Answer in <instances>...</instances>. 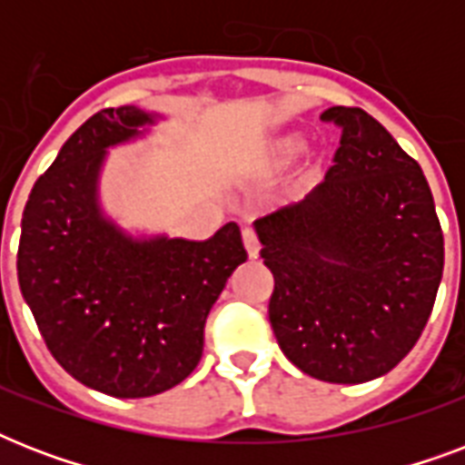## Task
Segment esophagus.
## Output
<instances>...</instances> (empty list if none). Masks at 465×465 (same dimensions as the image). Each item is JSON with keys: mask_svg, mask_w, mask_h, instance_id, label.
<instances>
[{"mask_svg": "<svg viewBox=\"0 0 465 465\" xmlns=\"http://www.w3.org/2000/svg\"><path fill=\"white\" fill-rule=\"evenodd\" d=\"M243 246H246V253L251 261H255L258 258V253H261V243H258V236H255L251 229H246L243 232Z\"/></svg>", "mask_w": 465, "mask_h": 465, "instance_id": "obj_1", "label": "esophagus"}]
</instances>
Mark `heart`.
<instances>
[{"label": "heart", "mask_w": 465, "mask_h": 465, "mask_svg": "<svg viewBox=\"0 0 465 465\" xmlns=\"http://www.w3.org/2000/svg\"><path fill=\"white\" fill-rule=\"evenodd\" d=\"M304 149L306 140L302 134H284V137H280V140H275L270 144L265 161H262V173H280V171H284L290 163H294ZM321 173H323V156H316L309 166V181H316Z\"/></svg>", "instance_id": "obj_1"}]
</instances>
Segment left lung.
I'll return each mask as SVG.
<instances>
[{
	"label": "left lung",
	"mask_w": 465,
	"mask_h": 465,
	"mask_svg": "<svg viewBox=\"0 0 465 465\" xmlns=\"http://www.w3.org/2000/svg\"><path fill=\"white\" fill-rule=\"evenodd\" d=\"M321 118L342 127L335 166L306 200L253 226L275 277L268 313L284 357L321 381L364 383L418 342L444 236L422 168L379 120L345 105Z\"/></svg>",
	"instance_id": "left-lung-1"
}]
</instances>
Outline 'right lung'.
Wrapping results in <instances>:
<instances>
[{
    "label": "right lung",
    "mask_w": 465,
    "mask_h": 465,
    "mask_svg": "<svg viewBox=\"0 0 465 465\" xmlns=\"http://www.w3.org/2000/svg\"><path fill=\"white\" fill-rule=\"evenodd\" d=\"M163 120L137 105L91 115L33 185L18 287L47 350L76 381L115 398L173 389L203 357L204 321L246 262L239 226L204 241L134 236L101 204L108 149Z\"/></svg>",
    "instance_id": "1"
}]
</instances>
